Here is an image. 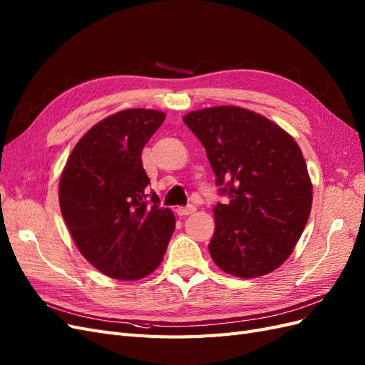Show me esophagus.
<instances>
[{"label":"esophagus","mask_w":365,"mask_h":365,"mask_svg":"<svg viewBox=\"0 0 365 365\" xmlns=\"http://www.w3.org/2000/svg\"><path fill=\"white\" fill-rule=\"evenodd\" d=\"M195 212H196V207L195 205L180 207L178 210H176V213H178V216H189V215H193Z\"/></svg>","instance_id":"1"}]
</instances>
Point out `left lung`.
<instances>
[{
	"mask_svg": "<svg viewBox=\"0 0 365 365\" xmlns=\"http://www.w3.org/2000/svg\"><path fill=\"white\" fill-rule=\"evenodd\" d=\"M184 123L205 148L220 195L210 256L227 274L260 277L291 256L312 207V182L297 141L239 106L192 111Z\"/></svg>",
	"mask_w": 365,
	"mask_h": 365,
	"instance_id": "8db88e82",
	"label": "left lung"
}]
</instances>
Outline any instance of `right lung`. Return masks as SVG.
Returning <instances> with one entry per match:
<instances>
[{"label": "right lung", "mask_w": 365, "mask_h": 365, "mask_svg": "<svg viewBox=\"0 0 365 365\" xmlns=\"http://www.w3.org/2000/svg\"><path fill=\"white\" fill-rule=\"evenodd\" d=\"M164 118L143 108L103 118L77 141L61 175L65 224L82 256L108 277L138 280L155 271L175 230L172 210L148 193L141 163Z\"/></svg>", "instance_id": "1"}]
</instances>
